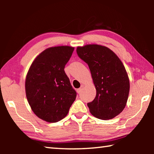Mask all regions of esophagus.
<instances>
[{
    "instance_id": "1",
    "label": "esophagus",
    "mask_w": 154,
    "mask_h": 154,
    "mask_svg": "<svg viewBox=\"0 0 154 154\" xmlns=\"http://www.w3.org/2000/svg\"><path fill=\"white\" fill-rule=\"evenodd\" d=\"M83 87V85H82V88H79V89H77V93L78 94H80V92H82V88Z\"/></svg>"
}]
</instances>
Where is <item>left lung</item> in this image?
I'll return each mask as SVG.
<instances>
[{
	"label": "left lung",
	"mask_w": 154,
	"mask_h": 154,
	"mask_svg": "<svg viewBox=\"0 0 154 154\" xmlns=\"http://www.w3.org/2000/svg\"><path fill=\"white\" fill-rule=\"evenodd\" d=\"M77 53L89 66L96 90L95 98L88 103L90 113L103 120L115 118L124 110L129 94L123 63L113 51L100 45L77 47Z\"/></svg>",
	"instance_id": "1"
}]
</instances>
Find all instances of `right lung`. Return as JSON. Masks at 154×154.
I'll use <instances>...</instances> for the list:
<instances>
[{"mask_svg": "<svg viewBox=\"0 0 154 154\" xmlns=\"http://www.w3.org/2000/svg\"><path fill=\"white\" fill-rule=\"evenodd\" d=\"M74 48L52 47L35 59L26 77L28 102L38 118L48 122L64 118L76 98L77 93L64 72Z\"/></svg>", "mask_w": 154, "mask_h": 154, "instance_id": "1", "label": "right lung"}]
</instances>
